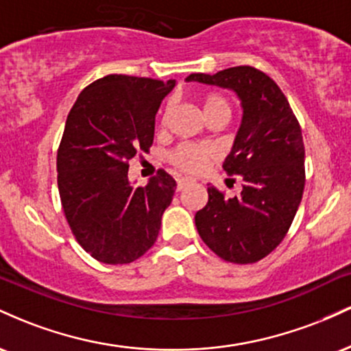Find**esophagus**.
<instances>
[{"label": "esophagus", "instance_id": "obj_1", "mask_svg": "<svg viewBox=\"0 0 351 351\" xmlns=\"http://www.w3.org/2000/svg\"><path fill=\"white\" fill-rule=\"evenodd\" d=\"M188 181H189L188 178H178V180H176V191H181V189L186 186Z\"/></svg>", "mask_w": 351, "mask_h": 351}]
</instances>
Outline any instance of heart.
<instances>
[{"label": "heart", "mask_w": 351, "mask_h": 351, "mask_svg": "<svg viewBox=\"0 0 351 351\" xmlns=\"http://www.w3.org/2000/svg\"><path fill=\"white\" fill-rule=\"evenodd\" d=\"M173 108H175V102L168 100L167 106L163 107L162 117H160L162 125H167ZM203 112L206 117L221 114L229 119V115H231V104H229V100L223 94L209 92L203 97ZM215 158V148L209 147L206 143H180L178 147L173 148L170 156H168L173 167L178 168L180 171L191 173V175L203 171Z\"/></svg>", "instance_id": "obj_1"}]
</instances>
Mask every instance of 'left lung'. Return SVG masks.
I'll return each instance as SVG.
<instances>
[{"label":"left lung","instance_id":"obj_1","mask_svg":"<svg viewBox=\"0 0 351 351\" xmlns=\"http://www.w3.org/2000/svg\"><path fill=\"white\" fill-rule=\"evenodd\" d=\"M188 80L232 88L244 115L231 155L224 162L243 191L228 198L208 188V203L195 216L203 243L232 264L264 259L287 236L305 186L302 128L284 92L263 71L237 66Z\"/></svg>","mask_w":351,"mask_h":351}]
</instances>
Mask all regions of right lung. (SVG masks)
I'll return each mask as SVG.
<instances>
[{"label": "right lung", "instance_id": "add662e5", "mask_svg": "<svg viewBox=\"0 0 351 351\" xmlns=\"http://www.w3.org/2000/svg\"><path fill=\"white\" fill-rule=\"evenodd\" d=\"M175 80L110 74L72 106L58 148L60 204L75 241L104 264H130L155 244L176 181L165 170L134 188L128 162L148 152Z\"/></svg>", "mask_w": 351, "mask_h": 351}]
</instances>
